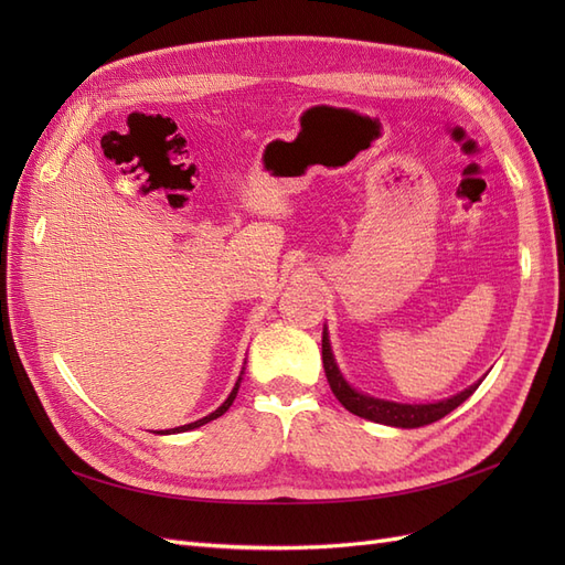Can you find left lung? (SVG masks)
<instances>
[{
	"label": "left lung",
	"instance_id": "8db88e82",
	"mask_svg": "<svg viewBox=\"0 0 565 565\" xmlns=\"http://www.w3.org/2000/svg\"><path fill=\"white\" fill-rule=\"evenodd\" d=\"M322 367H324V377L330 382V388L337 396V401L344 405L349 413L386 424V426H398V429H417V426H426L431 422H438L446 415H450L457 405L465 403L471 393L478 388V384H471L469 388L459 391L457 396L438 401V403H426V405H407V403H393V401H382V398H372L365 396V393L355 391L344 377L334 363V355L330 349V337L328 330H322Z\"/></svg>",
	"mask_w": 565,
	"mask_h": 565
}]
</instances>
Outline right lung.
Masks as SVG:
<instances>
[{
    "instance_id": "right-lung-1",
    "label": "right lung",
    "mask_w": 565,
    "mask_h": 565,
    "mask_svg": "<svg viewBox=\"0 0 565 565\" xmlns=\"http://www.w3.org/2000/svg\"><path fill=\"white\" fill-rule=\"evenodd\" d=\"M243 374V372H241ZM243 380V377H241ZM241 380L235 382V386H233V391H231V396L221 403V407H216L212 415H207V417H202V419H198V422H191V424H183V426H179V429H169V431H162V434H174V431H191V429H198V426H202V424H207V422H212V419H216V417H221L226 413V409L233 405V401H235V396H237V388H241Z\"/></svg>"
}]
</instances>
